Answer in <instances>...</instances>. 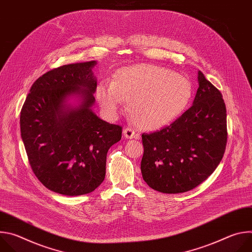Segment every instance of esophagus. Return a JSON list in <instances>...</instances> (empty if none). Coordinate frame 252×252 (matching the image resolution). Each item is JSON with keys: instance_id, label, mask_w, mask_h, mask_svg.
<instances>
[{"instance_id": "1", "label": "esophagus", "mask_w": 252, "mask_h": 252, "mask_svg": "<svg viewBox=\"0 0 252 252\" xmlns=\"http://www.w3.org/2000/svg\"><path fill=\"white\" fill-rule=\"evenodd\" d=\"M124 135H125L126 138L131 139V138H133V137L136 136V132H135L132 128H130V127H126V128L124 129Z\"/></svg>"}]
</instances>
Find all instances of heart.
I'll list each match as a JSON object with an SVG mask.
<instances>
[{
    "instance_id": "b5f03b06",
    "label": "heart",
    "mask_w": 252,
    "mask_h": 252,
    "mask_svg": "<svg viewBox=\"0 0 252 252\" xmlns=\"http://www.w3.org/2000/svg\"><path fill=\"white\" fill-rule=\"evenodd\" d=\"M192 94L189 79L152 63L122 67L113 83L100 82L95 88V96L105 114L116 115L126 100L131 121L148 130L166 126L181 117Z\"/></svg>"
}]
</instances>
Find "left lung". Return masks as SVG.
<instances>
[{"label": "left lung", "instance_id": "1", "mask_svg": "<svg viewBox=\"0 0 252 252\" xmlns=\"http://www.w3.org/2000/svg\"><path fill=\"white\" fill-rule=\"evenodd\" d=\"M192 105L168 126L142 133L141 174L163 193L193 189L215 170L227 141L226 107L221 93L198 70Z\"/></svg>", "mask_w": 252, "mask_h": 252}]
</instances>
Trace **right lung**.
<instances>
[{
	"label": "right lung",
	"instance_id": "obj_1",
	"mask_svg": "<svg viewBox=\"0 0 252 252\" xmlns=\"http://www.w3.org/2000/svg\"><path fill=\"white\" fill-rule=\"evenodd\" d=\"M95 61L64 64L35 81L22 107L21 135L32 172L50 190L68 196L94 191L104 179L106 154L122 126L92 110ZM70 96L80 100L73 107Z\"/></svg>",
	"mask_w": 252,
	"mask_h": 252
}]
</instances>
